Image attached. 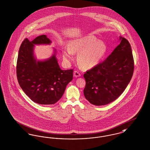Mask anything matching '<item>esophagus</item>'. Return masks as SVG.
Returning a JSON list of instances; mask_svg holds the SVG:
<instances>
[{"label": "esophagus", "instance_id": "esophagus-1", "mask_svg": "<svg viewBox=\"0 0 150 150\" xmlns=\"http://www.w3.org/2000/svg\"><path fill=\"white\" fill-rule=\"evenodd\" d=\"M74 76L76 78L77 77H79L81 76V74H80L79 72L78 71H75L74 72Z\"/></svg>", "mask_w": 150, "mask_h": 150}]
</instances>
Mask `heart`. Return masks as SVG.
<instances>
[{"mask_svg": "<svg viewBox=\"0 0 150 150\" xmlns=\"http://www.w3.org/2000/svg\"><path fill=\"white\" fill-rule=\"evenodd\" d=\"M107 46L92 35L80 37L70 40L68 47L63 49L62 56L66 63L74 59L73 53H79L78 62L84 69L93 68L102 61L107 53Z\"/></svg>", "mask_w": 150, "mask_h": 150, "instance_id": "1", "label": "heart"}]
</instances>
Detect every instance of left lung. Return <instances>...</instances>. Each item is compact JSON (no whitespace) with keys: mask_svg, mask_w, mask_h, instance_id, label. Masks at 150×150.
<instances>
[{"mask_svg":"<svg viewBox=\"0 0 150 150\" xmlns=\"http://www.w3.org/2000/svg\"><path fill=\"white\" fill-rule=\"evenodd\" d=\"M102 63L84 74V95L95 105H105L116 100L130 83L134 71L131 46L125 38Z\"/></svg>","mask_w":150,"mask_h":150,"instance_id":"obj_1","label":"left lung"}]
</instances>
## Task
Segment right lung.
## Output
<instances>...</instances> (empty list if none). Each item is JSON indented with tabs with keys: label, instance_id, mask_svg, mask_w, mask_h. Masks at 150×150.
I'll return each mask as SVG.
<instances>
[{
	"label": "right lung",
	"instance_id": "1",
	"mask_svg": "<svg viewBox=\"0 0 150 150\" xmlns=\"http://www.w3.org/2000/svg\"><path fill=\"white\" fill-rule=\"evenodd\" d=\"M47 35L38 36L32 41L25 38L18 51L16 74L20 87L33 101L52 105L62 97L67 85L73 78V70H62L56 58L57 51L50 58L37 61L35 45H50Z\"/></svg>",
	"mask_w": 150,
	"mask_h": 150
}]
</instances>
